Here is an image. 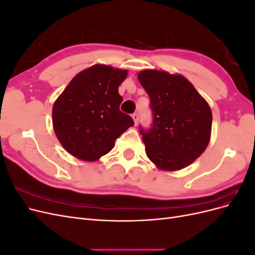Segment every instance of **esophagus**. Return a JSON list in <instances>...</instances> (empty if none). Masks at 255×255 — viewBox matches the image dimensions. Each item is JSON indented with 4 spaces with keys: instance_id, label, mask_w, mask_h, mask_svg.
<instances>
[{
    "instance_id": "1",
    "label": "esophagus",
    "mask_w": 255,
    "mask_h": 255,
    "mask_svg": "<svg viewBox=\"0 0 255 255\" xmlns=\"http://www.w3.org/2000/svg\"><path fill=\"white\" fill-rule=\"evenodd\" d=\"M132 117H133V120H134V122H135V125H137V123H138V119H139V115L135 113V114L132 115Z\"/></svg>"
}]
</instances>
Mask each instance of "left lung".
Masks as SVG:
<instances>
[{"instance_id":"1","label":"left lung","mask_w":255,"mask_h":255,"mask_svg":"<svg viewBox=\"0 0 255 255\" xmlns=\"http://www.w3.org/2000/svg\"><path fill=\"white\" fill-rule=\"evenodd\" d=\"M138 80L150 97L153 116L149 128L139 127L146 156L163 170L187 167L210 142V106L182 75L144 70Z\"/></svg>"}]
</instances>
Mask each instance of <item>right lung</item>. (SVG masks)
Masks as SVG:
<instances>
[{
  "label": "right lung",
  "instance_id": "right-lung-1",
  "mask_svg": "<svg viewBox=\"0 0 255 255\" xmlns=\"http://www.w3.org/2000/svg\"><path fill=\"white\" fill-rule=\"evenodd\" d=\"M127 75V70L95 65L75 75L54 103V130L71 155L94 161L134 126L132 117L119 109L123 99L118 88Z\"/></svg>",
  "mask_w": 255,
  "mask_h": 255
}]
</instances>
